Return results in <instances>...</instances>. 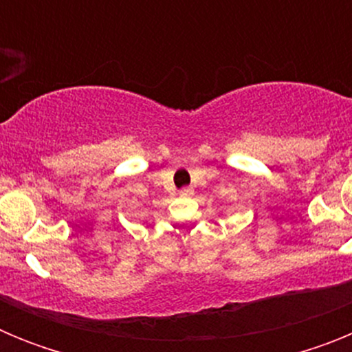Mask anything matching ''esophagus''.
Wrapping results in <instances>:
<instances>
[{
  "mask_svg": "<svg viewBox=\"0 0 352 352\" xmlns=\"http://www.w3.org/2000/svg\"><path fill=\"white\" fill-rule=\"evenodd\" d=\"M182 195H192L194 194V190H192L190 186H185V188H182V192H179Z\"/></svg>",
  "mask_w": 352,
  "mask_h": 352,
  "instance_id": "1",
  "label": "esophagus"
}]
</instances>
